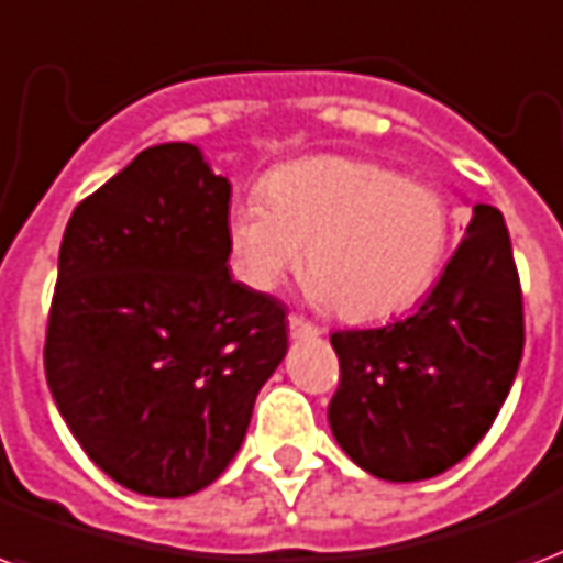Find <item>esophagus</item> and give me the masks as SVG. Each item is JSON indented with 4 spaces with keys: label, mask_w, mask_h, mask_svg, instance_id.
Instances as JSON below:
<instances>
[{
    "label": "esophagus",
    "mask_w": 563,
    "mask_h": 563,
    "mask_svg": "<svg viewBox=\"0 0 563 563\" xmlns=\"http://www.w3.org/2000/svg\"><path fill=\"white\" fill-rule=\"evenodd\" d=\"M287 329H290V338H317L320 335V329L314 323H308L306 317L290 314L287 317Z\"/></svg>",
    "instance_id": "1"
}]
</instances>
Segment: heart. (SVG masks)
<instances>
[{
    "mask_svg": "<svg viewBox=\"0 0 563 563\" xmlns=\"http://www.w3.org/2000/svg\"><path fill=\"white\" fill-rule=\"evenodd\" d=\"M448 240L451 210L437 189L344 156L282 166L264 180V198L228 213L231 264L249 287L276 290L302 257L311 297L350 323L416 306L437 282Z\"/></svg>",
    "mask_w": 563,
    "mask_h": 563,
    "instance_id": "heart-1",
    "label": "heart"
}]
</instances>
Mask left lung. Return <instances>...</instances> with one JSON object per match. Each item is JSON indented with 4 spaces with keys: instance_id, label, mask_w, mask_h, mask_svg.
Masks as SVG:
<instances>
[{
    "instance_id": "left-lung-1",
    "label": "left lung",
    "mask_w": 563,
    "mask_h": 563,
    "mask_svg": "<svg viewBox=\"0 0 563 563\" xmlns=\"http://www.w3.org/2000/svg\"><path fill=\"white\" fill-rule=\"evenodd\" d=\"M526 344L522 290L505 217L475 205L433 290L404 320L332 335L341 365L329 427L356 466L427 481L484 439Z\"/></svg>"
}]
</instances>
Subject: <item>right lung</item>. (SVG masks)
<instances>
[{"label": "right lung", "instance_id": "obj_1", "mask_svg": "<svg viewBox=\"0 0 563 563\" xmlns=\"http://www.w3.org/2000/svg\"><path fill=\"white\" fill-rule=\"evenodd\" d=\"M228 177L154 145L76 207L44 367L88 457L139 496L213 484L287 353V311L228 269Z\"/></svg>", "mask_w": 563, "mask_h": 563}]
</instances>
